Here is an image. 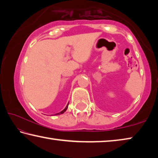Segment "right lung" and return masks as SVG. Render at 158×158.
I'll return each mask as SVG.
<instances>
[{"mask_svg": "<svg viewBox=\"0 0 158 158\" xmlns=\"http://www.w3.org/2000/svg\"><path fill=\"white\" fill-rule=\"evenodd\" d=\"M68 104H69V103H68ZM68 105H67V106H65V109H64L63 111H61L60 112H59V113L55 114L54 115H60V114H63V113H64V112H65V111L67 110V109H68Z\"/></svg>", "mask_w": 158, "mask_h": 158, "instance_id": "1", "label": "right lung"}]
</instances>
